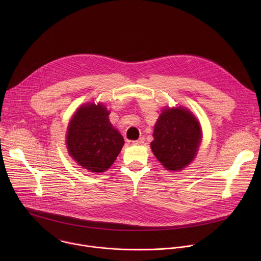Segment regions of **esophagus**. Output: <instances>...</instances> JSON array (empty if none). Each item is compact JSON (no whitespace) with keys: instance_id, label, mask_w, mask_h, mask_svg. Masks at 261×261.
Returning a JSON list of instances; mask_svg holds the SVG:
<instances>
[{"instance_id":"34e87169","label":"esophagus","mask_w":261,"mask_h":261,"mask_svg":"<svg viewBox=\"0 0 261 261\" xmlns=\"http://www.w3.org/2000/svg\"><path fill=\"white\" fill-rule=\"evenodd\" d=\"M143 142H144V137H140V138H138L137 140H133V141H132V144L138 145V144H142Z\"/></svg>"}]
</instances>
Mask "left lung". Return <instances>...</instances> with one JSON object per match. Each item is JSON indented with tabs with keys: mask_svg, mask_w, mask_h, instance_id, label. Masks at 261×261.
Listing matches in <instances>:
<instances>
[{
	"mask_svg": "<svg viewBox=\"0 0 261 261\" xmlns=\"http://www.w3.org/2000/svg\"><path fill=\"white\" fill-rule=\"evenodd\" d=\"M151 147L168 170H180L190 164L201 139L200 125L189 110L166 108L159 117Z\"/></svg>",
	"mask_w": 261,
	"mask_h": 261,
	"instance_id": "left-lung-1",
	"label": "left lung"
}]
</instances>
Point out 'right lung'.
I'll use <instances>...</instances> for the list:
<instances>
[{
	"label": "right lung",
	"mask_w": 261,
	"mask_h": 261,
	"mask_svg": "<svg viewBox=\"0 0 261 261\" xmlns=\"http://www.w3.org/2000/svg\"><path fill=\"white\" fill-rule=\"evenodd\" d=\"M101 105L88 104L77 109L68 126L67 147L71 157L92 172L108 169L124 145V138L108 119Z\"/></svg>",
	"instance_id": "obj_1"
}]
</instances>
